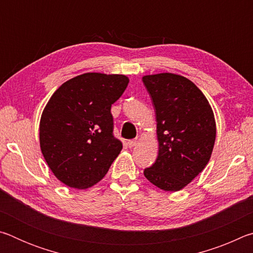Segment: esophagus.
Segmentation results:
<instances>
[{"mask_svg": "<svg viewBox=\"0 0 253 253\" xmlns=\"http://www.w3.org/2000/svg\"><path fill=\"white\" fill-rule=\"evenodd\" d=\"M137 143H138V140H137V139H130V140H128V142H127V146L131 148V147L136 146Z\"/></svg>", "mask_w": 253, "mask_h": 253, "instance_id": "34e87169", "label": "esophagus"}]
</instances>
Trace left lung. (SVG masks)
<instances>
[{
	"label": "left lung",
	"mask_w": 253,
	"mask_h": 253,
	"mask_svg": "<svg viewBox=\"0 0 253 253\" xmlns=\"http://www.w3.org/2000/svg\"><path fill=\"white\" fill-rule=\"evenodd\" d=\"M156 113L158 156L144 175L161 190L190 184L210 161L216 126L211 105L191 80L163 72L143 77Z\"/></svg>",
	"instance_id": "left-lung-1"
}]
</instances>
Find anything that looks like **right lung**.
<instances>
[{
	"instance_id": "right-lung-1",
	"label": "right lung",
	"mask_w": 253,
	"mask_h": 253,
	"mask_svg": "<svg viewBox=\"0 0 253 253\" xmlns=\"http://www.w3.org/2000/svg\"><path fill=\"white\" fill-rule=\"evenodd\" d=\"M128 83L125 75L87 72L62 84L45 105L40 148L54 176L67 186L95 185L121 153L110 109Z\"/></svg>"
}]
</instances>
